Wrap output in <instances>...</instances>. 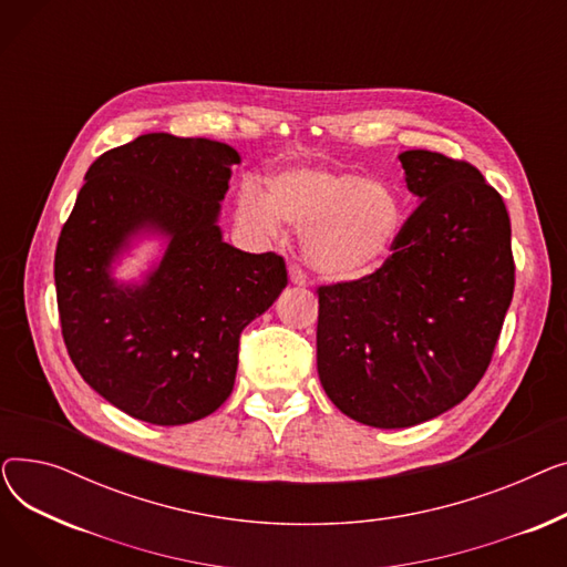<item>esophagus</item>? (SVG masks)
<instances>
[{
  "label": "esophagus",
  "instance_id": "34e87169",
  "mask_svg": "<svg viewBox=\"0 0 567 567\" xmlns=\"http://www.w3.org/2000/svg\"><path fill=\"white\" fill-rule=\"evenodd\" d=\"M287 274H289V282H291V285H296V287H306V285H308V278H306V274L301 271L299 266L291 264Z\"/></svg>",
  "mask_w": 567,
  "mask_h": 567
}]
</instances>
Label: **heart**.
<instances>
[{"instance_id":"1","label":"heart","mask_w":567,"mask_h":567,"mask_svg":"<svg viewBox=\"0 0 567 567\" xmlns=\"http://www.w3.org/2000/svg\"><path fill=\"white\" fill-rule=\"evenodd\" d=\"M236 216L261 236L280 221L301 231V255L315 274L349 282L374 274L391 257L402 229L398 195L349 169L299 165L268 176L266 197L246 186Z\"/></svg>"}]
</instances>
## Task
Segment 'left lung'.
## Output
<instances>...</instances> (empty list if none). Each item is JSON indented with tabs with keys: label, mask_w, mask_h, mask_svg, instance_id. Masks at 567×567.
Wrapping results in <instances>:
<instances>
[{
	"label": "left lung",
	"mask_w": 567,
	"mask_h": 567,
	"mask_svg": "<svg viewBox=\"0 0 567 567\" xmlns=\"http://www.w3.org/2000/svg\"><path fill=\"white\" fill-rule=\"evenodd\" d=\"M398 158L419 206L393 257L319 287V381L351 421L379 430L432 421L475 389L515 289L511 218L483 174L425 148Z\"/></svg>",
	"instance_id": "obj_1"
}]
</instances>
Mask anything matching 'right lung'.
<instances>
[{
    "instance_id": "1",
    "label": "right lung",
    "mask_w": 567,
    "mask_h": 567,
    "mask_svg": "<svg viewBox=\"0 0 567 567\" xmlns=\"http://www.w3.org/2000/svg\"><path fill=\"white\" fill-rule=\"evenodd\" d=\"M234 146L148 133L84 174L54 255L59 319L82 379L118 411L186 425L231 393L238 336L276 303L287 268L223 238ZM144 240L159 255L140 279L115 268Z\"/></svg>"
}]
</instances>
